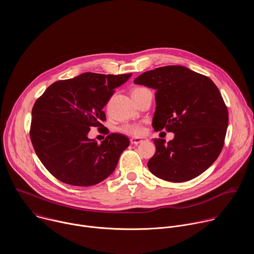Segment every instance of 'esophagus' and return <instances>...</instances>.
<instances>
[{"label": "esophagus", "instance_id": "34e87169", "mask_svg": "<svg viewBox=\"0 0 254 254\" xmlns=\"http://www.w3.org/2000/svg\"><path fill=\"white\" fill-rule=\"evenodd\" d=\"M148 138L147 137H131L130 138V142L132 144H138L140 142H143V141H147Z\"/></svg>", "mask_w": 254, "mask_h": 254}]
</instances>
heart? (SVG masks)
I'll list each match as a JSON object with an SVG mask.
<instances>
[{
    "label": "heart",
    "mask_w": 254,
    "mask_h": 254,
    "mask_svg": "<svg viewBox=\"0 0 254 254\" xmlns=\"http://www.w3.org/2000/svg\"><path fill=\"white\" fill-rule=\"evenodd\" d=\"M142 89H144V88L136 87L132 90V94H134ZM121 131H123L127 134H129V135H140L143 132V128L138 124H125L124 126L121 127Z\"/></svg>",
    "instance_id": "obj_1"
}]
</instances>
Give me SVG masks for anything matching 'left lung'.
<instances>
[{
	"label": "left lung",
	"mask_w": 254,
	"mask_h": 254,
	"mask_svg": "<svg viewBox=\"0 0 254 254\" xmlns=\"http://www.w3.org/2000/svg\"><path fill=\"white\" fill-rule=\"evenodd\" d=\"M135 84L156 90L153 127L175 133L172 140L154 138L156 154L148 163L156 177L186 182L205 172L220 155L228 126L221 93L207 76L180 65L144 72Z\"/></svg>",
	"instance_id": "obj_1"
}]
</instances>
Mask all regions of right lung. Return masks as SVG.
I'll use <instances>...</instances> for the list:
<instances>
[{
	"instance_id": "obj_1",
	"label": "right lung",
	"mask_w": 254,
	"mask_h": 254,
	"mask_svg": "<svg viewBox=\"0 0 254 254\" xmlns=\"http://www.w3.org/2000/svg\"><path fill=\"white\" fill-rule=\"evenodd\" d=\"M132 74L86 72L51 84L32 108L30 137L44 167L61 182L92 186L111 176L129 146L122 133L98 143L88 137L91 127H103L102 108Z\"/></svg>"
}]
</instances>
